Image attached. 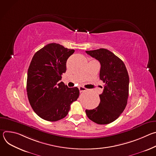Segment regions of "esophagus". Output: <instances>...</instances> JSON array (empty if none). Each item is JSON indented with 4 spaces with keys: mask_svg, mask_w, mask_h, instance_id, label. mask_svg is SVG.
Listing matches in <instances>:
<instances>
[{
    "mask_svg": "<svg viewBox=\"0 0 156 156\" xmlns=\"http://www.w3.org/2000/svg\"><path fill=\"white\" fill-rule=\"evenodd\" d=\"M78 88H79V90H80V93H81V92L84 91L86 90V88H85L84 87H83V86H79Z\"/></svg>",
    "mask_w": 156,
    "mask_h": 156,
    "instance_id": "34e87169",
    "label": "esophagus"
}]
</instances>
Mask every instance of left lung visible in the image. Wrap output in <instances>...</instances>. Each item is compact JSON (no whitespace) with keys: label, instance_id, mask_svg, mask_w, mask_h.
<instances>
[{"label":"left lung","instance_id":"1","mask_svg":"<svg viewBox=\"0 0 156 156\" xmlns=\"http://www.w3.org/2000/svg\"><path fill=\"white\" fill-rule=\"evenodd\" d=\"M86 52L100 62L99 77L105 83L103 93L99 95V105L92 110H86V114L98 124H108L117 119L126 106L128 73L123 62L107 49L102 48Z\"/></svg>","mask_w":156,"mask_h":156}]
</instances>
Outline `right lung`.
<instances>
[{"label": "right lung", "mask_w": 156, "mask_h": 156, "mask_svg": "<svg viewBox=\"0 0 156 156\" xmlns=\"http://www.w3.org/2000/svg\"><path fill=\"white\" fill-rule=\"evenodd\" d=\"M75 52L57 43H51L34 55L28 70L27 91L30 104L41 119L50 122L67 115L72 103L77 100V87L59 83L65 73L66 60Z\"/></svg>", "instance_id": "right-lung-1"}]
</instances>
